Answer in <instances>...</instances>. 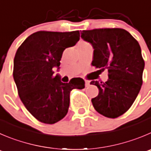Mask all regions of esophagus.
<instances>
[{"label": "esophagus", "mask_w": 151, "mask_h": 151, "mask_svg": "<svg viewBox=\"0 0 151 151\" xmlns=\"http://www.w3.org/2000/svg\"><path fill=\"white\" fill-rule=\"evenodd\" d=\"M89 85H90V81H85V87H88Z\"/></svg>", "instance_id": "obj_1"}]
</instances>
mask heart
I'll list each match as a JSON object with an SVG mask.
<instances>
[{"instance_id": "b5f03b06", "label": "heart", "mask_w": 151, "mask_h": 151, "mask_svg": "<svg viewBox=\"0 0 151 151\" xmlns=\"http://www.w3.org/2000/svg\"><path fill=\"white\" fill-rule=\"evenodd\" d=\"M86 44V42H84V41H80L79 43H78V45H81V44Z\"/></svg>"}]
</instances>
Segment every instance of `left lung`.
Returning <instances> with one entry per match:
<instances>
[{
    "instance_id": "left-lung-1",
    "label": "left lung",
    "mask_w": 151,
    "mask_h": 151,
    "mask_svg": "<svg viewBox=\"0 0 151 151\" xmlns=\"http://www.w3.org/2000/svg\"><path fill=\"white\" fill-rule=\"evenodd\" d=\"M81 34L94 49L92 65L99 69L97 74L108 71L107 81L90 82L99 90L98 96L91 100L93 107L105 117H119L130 109L142 84L145 61L141 47L123 29L83 30Z\"/></svg>"
}]
</instances>
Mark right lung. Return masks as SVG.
I'll return each instance as SVG.
<instances>
[{"label": "right lung", "instance_id": "1", "mask_svg": "<svg viewBox=\"0 0 151 151\" xmlns=\"http://www.w3.org/2000/svg\"><path fill=\"white\" fill-rule=\"evenodd\" d=\"M79 31H38L18 47L14 58L13 78L21 101L41 122L55 124L67 115L73 89L84 88L82 78L61 81L53 69H59L63 52L79 41Z\"/></svg>", "mask_w": 151, "mask_h": 151}]
</instances>
